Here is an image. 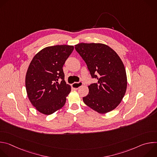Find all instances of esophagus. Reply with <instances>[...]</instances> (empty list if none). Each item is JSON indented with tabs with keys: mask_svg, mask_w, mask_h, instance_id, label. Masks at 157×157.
Segmentation results:
<instances>
[{
	"mask_svg": "<svg viewBox=\"0 0 157 157\" xmlns=\"http://www.w3.org/2000/svg\"><path fill=\"white\" fill-rule=\"evenodd\" d=\"M81 86H82V82H74L73 84H72L71 86L73 89H78L79 87H81Z\"/></svg>",
	"mask_w": 157,
	"mask_h": 157,
	"instance_id": "34e87169",
	"label": "esophagus"
}]
</instances>
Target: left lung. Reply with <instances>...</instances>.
<instances>
[{
  "label": "left lung",
  "mask_w": 157,
  "mask_h": 157,
  "mask_svg": "<svg viewBox=\"0 0 157 157\" xmlns=\"http://www.w3.org/2000/svg\"><path fill=\"white\" fill-rule=\"evenodd\" d=\"M76 52L87 64L97 83L88 86L89 94L82 98L86 105L100 114L116 109L127 89L125 66L117 53L102 43H81L75 45Z\"/></svg>",
  "instance_id": "8db88e82"
}]
</instances>
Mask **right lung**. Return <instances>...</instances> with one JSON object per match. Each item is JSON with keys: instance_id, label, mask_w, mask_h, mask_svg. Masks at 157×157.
<instances>
[{"instance_id": "right-lung-1", "label": "right lung", "mask_w": 157, "mask_h": 157, "mask_svg": "<svg viewBox=\"0 0 157 157\" xmlns=\"http://www.w3.org/2000/svg\"><path fill=\"white\" fill-rule=\"evenodd\" d=\"M73 50V46L66 44L48 47L30 62L25 76L26 91L30 102L40 113L50 115L65 104L71 89L64 81L63 66Z\"/></svg>"}]
</instances>
